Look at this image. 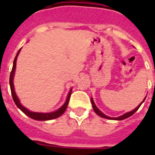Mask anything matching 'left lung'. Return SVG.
I'll list each match as a JSON object with an SVG mask.
<instances>
[{"instance_id":"obj_1","label":"left lung","mask_w":155,"mask_h":155,"mask_svg":"<svg viewBox=\"0 0 155 155\" xmlns=\"http://www.w3.org/2000/svg\"><path fill=\"white\" fill-rule=\"evenodd\" d=\"M145 99H146V98H145ZM145 99L143 100V101H142V103L140 104L139 105L137 106V108H134V110H132V111H131V112H129V113H125L124 115L120 116V117H108V116L104 115V113H102V112H101V111H100L99 109H98V108H97V106H96V104H95V103H94V101H93V99H92V98H91V102H92V108H93V109H94L95 113H97V115H99L100 117H103V118H106V119H110V120H124V119H125V118H128V117H130V116H132L133 114H134V113L135 112H136V111H137V109H138V108H139V107H140V106H141V104H142L143 103V102H144Z\"/></svg>"}]
</instances>
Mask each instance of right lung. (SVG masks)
<instances>
[{"mask_svg":"<svg viewBox=\"0 0 155 155\" xmlns=\"http://www.w3.org/2000/svg\"><path fill=\"white\" fill-rule=\"evenodd\" d=\"M21 49L19 50L17 53V55H16L14 60H13V68H12V71H11L10 76H9V84H10V89H11V93H12V97H13V101L16 104V105L18 106V108H19L22 111L23 113H25V115H27L28 117H30V118L32 119H35V120H53V119H55V118L60 117L62 114H63L64 112L66 111L67 108H68V103H69V100H70L71 94V89L70 90V92L68 93V98H67V101L64 103L61 108H59L58 110L54 111V112H52V113H35V112H31V111L28 110L27 108H25L24 106H22L21 104L20 101L17 97V95L15 93V91H14V87H13V76H14V72H15V68H16V62H17V58H18V55L19 52H20Z\"/></svg>","mask_w":155,"mask_h":155,"instance_id":"obj_1","label":"right lung"}]
</instances>
